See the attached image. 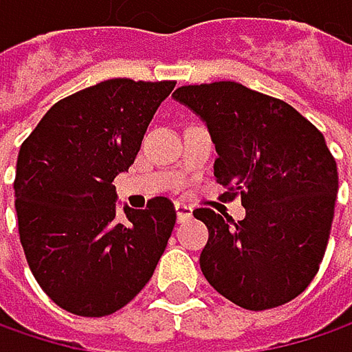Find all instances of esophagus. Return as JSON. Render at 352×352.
I'll return each instance as SVG.
<instances>
[{
	"label": "esophagus",
	"mask_w": 352,
	"mask_h": 352,
	"mask_svg": "<svg viewBox=\"0 0 352 352\" xmlns=\"http://www.w3.org/2000/svg\"><path fill=\"white\" fill-rule=\"evenodd\" d=\"M175 210H177V220H179V222L189 220V218H191V214H193V208H191V206H187V204H181V201H177Z\"/></svg>",
	"instance_id": "esophagus-1"
}]
</instances>
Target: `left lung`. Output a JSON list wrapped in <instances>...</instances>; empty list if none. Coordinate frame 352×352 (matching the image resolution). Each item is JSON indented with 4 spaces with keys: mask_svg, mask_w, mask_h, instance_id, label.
Returning a JSON list of instances; mask_svg holds the SVG:
<instances>
[{
    "mask_svg": "<svg viewBox=\"0 0 352 352\" xmlns=\"http://www.w3.org/2000/svg\"><path fill=\"white\" fill-rule=\"evenodd\" d=\"M173 98L208 126L214 175L228 187L222 197L241 195L246 208L239 222L193 210L210 232L204 277L245 310L292 302L318 273L334 218L338 173L322 132L289 104L234 81L185 85Z\"/></svg>",
    "mask_w": 352,
    "mask_h": 352,
    "instance_id": "left-lung-1",
    "label": "left lung"
}]
</instances>
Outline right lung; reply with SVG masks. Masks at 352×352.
Here are the masks:
<instances>
[{"instance_id":"right-lung-1","label":"right lung","mask_w":352,"mask_h":352,"mask_svg":"<svg viewBox=\"0 0 352 352\" xmlns=\"http://www.w3.org/2000/svg\"><path fill=\"white\" fill-rule=\"evenodd\" d=\"M175 81L107 79L50 107L16 165L20 243L44 294L63 310L100 318L148 283L175 226V208L116 210L111 181L134 163Z\"/></svg>"}]
</instances>
